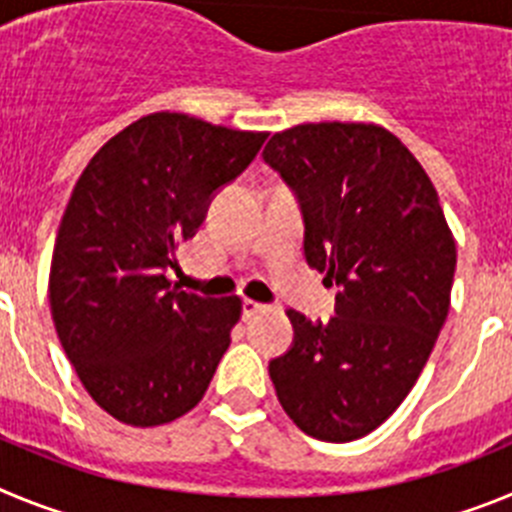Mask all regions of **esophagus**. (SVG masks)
<instances>
[{
	"mask_svg": "<svg viewBox=\"0 0 512 512\" xmlns=\"http://www.w3.org/2000/svg\"><path fill=\"white\" fill-rule=\"evenodd\" d=\"M264 310V305H261V302H256V300H243V318H253V315H256V312H261Z\"/></svg>",
	"mask_w": 512,
	"mask_h": 512,
	"instance_id": "esophagus-1",
	"label": "esophagus"
}]
</instances>
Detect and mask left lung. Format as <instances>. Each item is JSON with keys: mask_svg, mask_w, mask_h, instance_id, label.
I'll return each mask as SVG.
<instances>
[{"mask_svg": "<svg viewBox=\"0 0 512 512\" xmlns=\"http://www.w3.org/2000/svg\"><path fill=\"white\" fill-rule=\"evenodd\" d=\"M264 161L297 197L307 264L338 287L330 320L287 310L295 341L269 377L300 431L356 441L400 408L436 346L454 235L418 158L379 125H297L271 135Z\"/></svg>", "mask_w": 512, "mask_h": 512, "instance_id": "obj_1", "label": "left lung"}]
</instances>
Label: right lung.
<instances>
[{
	"label": "right lung",
	"instance_id": "right-lung-1",
	"mask_svg": "<svg viewBox=\"0 0 512 512\" xmlns=\"http://www.w3.org/2000/svg\"><path fill=\"white\" fill-rule=\"evenodd\" d=\"M264 140L153 112L81 171L56 235L48 297L81 384L120 423H171L210 387L241 300L184 292L169 271L212 197L248 169Z\"/></svg>",
	"mask_w": 512,
	"mask_h": 512
}]
</instances>
